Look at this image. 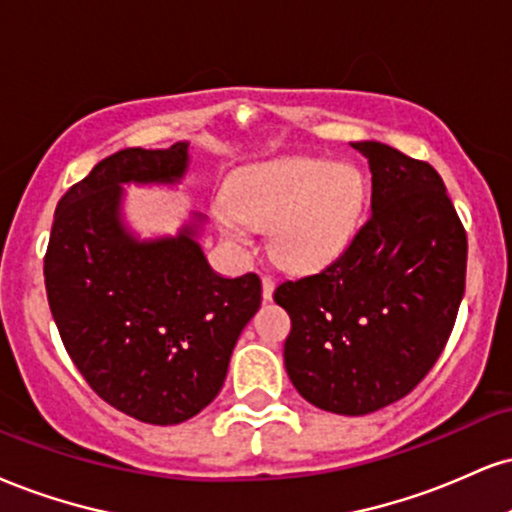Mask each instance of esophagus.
<instances>
[{
    "label": "esophagus",
    "mask_w": 512,
    "mask_h": 512,
    "mask_svg": "<svg viewBox=\"0 0 512 512\" xmlns=\"http://www.w3.org/2000/svg\"><path fill=\"white\" fill-rule=\"evenodd\" d=\"M274 295V279L269 274L262 276V298L264 300H272Z\"/></svg>",
    "instance_id": "1"
}]
</instances>
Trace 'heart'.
I'll return each instance as SVG.
<instances>
[{
	"instance_id": "heart-1",
	"label": "heart",
	"mask_w": 512,
	"mask_h": 512,
	"mask_svg": "<svg viewBox=\"0 0 512 512\" xmlns=\"http://www.w3.org/2000/svg\"><path fill=\"white\" fill-rule=\"evenodd\" d=\"M365 186L353 166L288 157L233 178L219 221L245 243L252 226H269L272 252L293 269H317L338 257L360 219Z\"/></svg>"
}]
</instances>
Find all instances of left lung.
<instances>
[{"mask_svg": "<svg viewBox=\"0 0 512 512\" xmlns=\"http://www.w3.org/2000/svg\"><path fill=\"white\" fill-rule=\"evenodd\" d=\"M372 171V214L319 274L283 281V362L300 396L336 415L405 398L439 360L465 293L467 233L432 164L353 143Z\"/></svg>", "mask_w": 512, "mask_h": 512, "instance_id": "8db88e82", "label": "left lung"}]
</instances>
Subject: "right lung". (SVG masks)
Wrapping results in <instances>:
<instances>
[{"instance_id": "1", "label": "right lung", "mask_w": 512, "mask_h": 512, "mask_svg": "<svg viewBox=\"0 0 512 512\" xmlns=\"http://www.w3.org/2000/svg\"><path fill=\"white\" fill-rule=\"evenodd\" d=\"M186 166V143L102 159L59 200L45 252L49 310L73 365L112 408L162 427L217 398L262 303L257 274L212 272L193 226L150 243L121 226V183H174Z\"/></svg>"}]
</instances>
